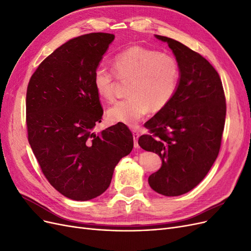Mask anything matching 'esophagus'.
Masks as SVG:
<instances>
[{"mask_svg": "<svg viewBox=\"0 0 251 251\" xmlns=\"http://www.w3.org/2000/svg\"><path fill=\"white\" fill-rule=\"evenodd\" d=\"M138 138H139V133L137 131H133V139H134V148H139L138 144Z\"/></svg>", "mask_w": 251, "mask_h": 251, "instance_id": "1", "label": "esophagus"}]
</instances>
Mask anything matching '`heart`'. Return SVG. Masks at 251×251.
Returning <instances> with one entry per match:
<instances>
[{"instance_id":"obj_1","label":"heart","mask_w":251,"mask_h":251,"mask_svg":"<svg viewBox=\"0 0 251 251\" xmlns=\"http://www.w3.org/2000/svg\"><path fill=\"white\" fill-rule=\"evenodd\" d=\"M113 67L120 80H131V98L114 103L107 111L113 124L135 127L150 110L164 109L177 92L180 69L177 59L169 53L141 46H132L114 58ZM93 86L102 100L111 101L115 97L117 78L102 66L93 74Z\"/></svg>"}]
</instances>
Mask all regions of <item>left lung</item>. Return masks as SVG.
I'll use <instances>...</instances> for the list:
<instances>
[{
    "label": "left lung",
    "mask_w": 251,
    "mask_h": 251,
    "mask_svg": "<svg viewBox=\"0 0 251 251\" xmlns=\"http://www.w3.org/2000/svg\"><path fill=\"white\" fill-rule=\"evenodd\" d=\"M176 57L180 79L166 107L146 124L151 135L139 146L161 158V168L149 177L158 194L175 197L192 191L206 176L218 157L225 125L226 103L218 72L199 53L161 35Z\"/></svg>",
    "instance_id": "1"
}]
</instances>
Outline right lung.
I'll list each match as a JSON object with an SVG mask.
<instances>
[{"mask_svg": "<svg viewBox=\"0 0 251 251\" xmlns=\"http://www.w3.org/2000/svg\"><path fill=\"white\" fill-rule=\"evenodd\" d=\"M114 37L96 32L68 41L43 60L28 83L30 147L50 184L75 201L107 191L114 169L134 146L123 124L93 131L103 114L93 74Z\"/></svg>", "mask_w": 251, "mask_h": 251, "instance_id": "right-lung-1", "label": "right lung"}]
</instances>
